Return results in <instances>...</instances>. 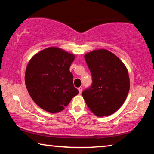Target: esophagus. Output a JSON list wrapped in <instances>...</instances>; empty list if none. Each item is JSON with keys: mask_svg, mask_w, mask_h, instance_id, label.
<instances>
[{"mask_svg": "<svg viewBox=\"0 0 154 154\" xmlns=\"http://www.w3.org/2000/svg\"><path fill=\"white\" fill-rule=\"evenodd\" d=\"M78 90H79V93L81 94V92H82V90H83V88H82V87H80V88H78Z\"/></svg>", "mask_w": 154, "mask_h": 154, "instance_id": "obj_1", "label": "esophagus"}]
</instances>
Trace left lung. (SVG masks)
Wrapping results in <instances>:
<instances>
[{
	"label": "left lung",
	"mask_w": 154,
	"mask_h": 154,
	"mask_svg": "<svg viewBox=\"0 0 154 154\" xmlns=\"http://www.w3.org/2000/svg\"><path fill=\"white\" fill-rule=\"evenodd\" d=\"M92 83L82 93L88 108L97 116L115 113L126 100L130 90L128 69L116 55L105 49L85 54Z\"/></svg>",
	"instance_id": "obj_1"
}]
</instances>
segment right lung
<instances>
[{"mask_svg": "<svg viewBox=\"0 0 154 154\" xmlns=\"http://www.w3.org/2000/svg\"><path fill=\"white\" fill-rule=\"evenodd\" d=\"M75 55L56 47L45 48L32 57L26 66L25 84L31 97L48 112H60L79 90L69 71Z\"/></svg>", "mask_w": 154, "mask_h": 154, "instance_id": "obj_1", "label": "right lung"}]
</instances>
